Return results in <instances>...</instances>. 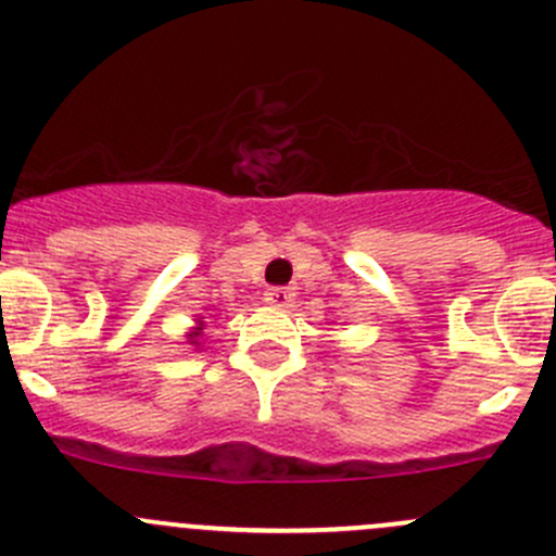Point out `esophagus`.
Segmentation results:
<instances>
[{
	"mask_svg": "<svg viewBox=\"0 0 556 556\" xmlns=\"http://www.w3.org/2000/svg\"><path fill=\"white\" fill-rule=\"evenodd\" d=\"M295 290L293 288H268L266 290V301L268 304H277V306H288L293 301Z\"/></svg>",
	"mask_w": 556,
	"mask_h": 556,
	"instance_id": "obj_1",
	"label": "esophagus"
}]
</instances>
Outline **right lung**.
<instances>
[{
  "instance_id": "add662e5",
  "label": "right lung",
  "mask_w": 556,
  "mask_h": 556,
  "mask_svg": "<svg viewBox=\"0 0 556 556\" xmlns=\"http://www.w3.org/2000/svg\"><path fill=\"white\" fill-rule=\"evenodd\" d=\"M192 337H198V333H192ZM192 344H198V342H192Z\"/></svg>"
}]
</instances>
